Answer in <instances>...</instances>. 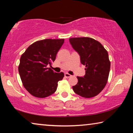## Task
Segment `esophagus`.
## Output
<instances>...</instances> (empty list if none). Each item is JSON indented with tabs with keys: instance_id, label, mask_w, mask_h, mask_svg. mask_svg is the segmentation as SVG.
<instances>
[{
	"instance_id": "34e87169",
	"label": "esophagus",
	"mask_w": 133,
	"mask_h": 133,
	"mask_svg": "<svg viewBox=\"0 0 133 133\" xmlns=\"http://www.w3.org/2000/svg\"><path fill=\"white\" fill-rule=\"evenodd\" d=\"M71 76H72V75L69 74H68V73H65V78H68L71 77Z\"/></svg>"
}]
</instances>
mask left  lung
<instances>
[{
  "instance_id": "obj_1",
  "label": "left lung",
  "mask_w": 133,
  "mask_h": 133,
  "mask_svg": "<svg viewBox=\"0 0 133 133\" xmlns=\"http://www.w3.org/2000/svg\"><path fill=\"white\" fill-rule=\"evenodd\" d=\"M72 46L85 65V75L77 77L78 83L72 87L77 94L86 98L95 96L103 91L108 81L110 61L107 50L98 41L89 37L71 38Z\"/></svg>"
}]
</instances>
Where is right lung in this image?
<instances>
[{
	"instance_id": "add662e5",
	"label": "right lung",
	"mask_w": 133,
	"mask_h": 133,
	"mask_svg": "<svg viewBox=\"0 0 133 133\" xmlns=\"http://www.w3.org/2000/svg\"><path fill=\"white\" fill-rule=\"evenodd\" d=\"M64 42V39H46L30 45L21 55L19 73L25 88L33 96L45 98L55 92L58 82L64 77L56 73L48 64L55 60L56 55Z\"/></svg>"
}]
</instances>
